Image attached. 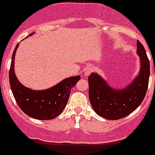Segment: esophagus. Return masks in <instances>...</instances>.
<instances>
[{
	"mask_svg": "<svg viewBox=\"0 0 155 155\" xmlns=\"http://www.w3.org/2000/svg\"><path fill=\"white\" fill-rule=\"evenodd\" d=\"M92 71H93V68H92V66H88V67H86V69H85L84 75L86 76H88V75H89L91 73H92Z\"/></svg>",
	"mask_w": 155,
	"mask_h": 155,
	"instance_id": "obj_1",
	"label": "esophagus"
}]
</instances>
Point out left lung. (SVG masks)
Segmentation results:
<instances>
[{"label":"left lung","instance_id":"left-lung-1","mask_svg":"<svg viewBox=\"0 0 155 155\" xmlns=\"http://www.w3.org/2000/svg\"><path fill=\"white\" fill-rule=\"evenodd\" d=\"M140 56L139 74L121 89L111 87L97 73L89 76V97L96 114L108 120H118L134 112L145 96L150 76V63L141 42L137 40Z\"/></svg>","mask_w":155,"mask_h":155}]
</instances>
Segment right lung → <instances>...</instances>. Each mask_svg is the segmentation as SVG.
Wrapping results in <instances>:
<instances>
[{"label": "right lung", "mask_w": 155, "mask_h": 155, "mask_svg": "<svg viewBox=\"0 0 155 155\" xmlns=\"http://www.w3.org/2000/svg\"><path fill=\"white\" fill-rule=\"evenodd\" d=\"M18 45L19 43L13 52L9 72L10 85L17 105L31 118L39 120L56 118L63 112L69 100L71 89L76 86L80 76L66 78L56 86L45 90H32L25 87L19 82L14 73V57Z\"/></svg>", "instance_id": "right-lung-1"}]
</instances>
